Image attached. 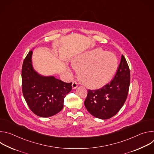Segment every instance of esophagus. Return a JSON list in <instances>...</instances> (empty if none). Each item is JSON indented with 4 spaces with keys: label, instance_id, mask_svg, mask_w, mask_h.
Instances as JSON below:
<instances>
[{
    "label": "esophagus",
    "instance_id": "1",
    "mask_svg": "<svg viewBox=\"0 0 154 154\" xmlns=\"http://www.w3.org/2000/svg\"><path fill=\"white\" fill-rule=\"evenodd\" d=\"M77 86H78V84H77V83L76 82H72V89H73V90L76 89L77 88Z\"/></svg>",
    "mask_w": 154,
    "mask_h": 154
}]
</instances>
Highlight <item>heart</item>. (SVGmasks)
Masks as SVG:
<instances>
[{
  "label": "heart",
  "mask_w": 154,
  "mask_h": 154,
  "mask_svg": "<svg viewBox=\"0 0 154 154\" xmlns=\"http://www.w3.org/2000/svg\"><path fill=\"white\" fill-rule=\"evenodd\" d=\"M72 66L79 70L80 81L90 88H97L107 83L118 68L116 55L108 51L96 49L82 54L72 60Z\"/></svg>",
  "instance_id": "heart-1"
}]
</instances>
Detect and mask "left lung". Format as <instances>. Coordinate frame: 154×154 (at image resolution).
Here are the masks:
<instances>
[{"label":"left lung","instance_id":"8db88e82","mask_svg":"<svg viewBox=\"0 0 154 154\" xmlns=\"http://www.w3.org/2000/svg\"><path fill=\"white\" fill-rule=\"evenodd\" d=\"M130 74L127 61L122 55L114 79L96 90H88L84 104L88 112L101 119L116 115L124 105L128 92Z\"/></svg>","mask_w":154,"mask_h":154}]
</instances>
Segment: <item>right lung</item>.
<instances>
[{
    "label": "right lung",
    "instance_id": "add662e5",
    "mask_svg": "<svg viewBox=\"0 0 154 154\" xmlns=\"http://www.w3.org/2000/svg\"><path fill=\"white\" fill-rule=\"evenodd\" d=\"M32 51L27 54L22 68V88L24 99L36 115L47 118L59 113L64 99L71 90L72 83H65L54 76H44L32 64Z\"/></svg>",
    "mask_w": 154,
    "mask_h": 154
}]
</instances>
